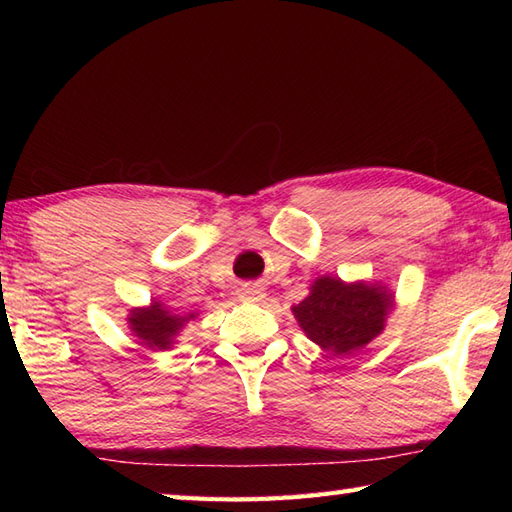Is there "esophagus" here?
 I'll return each mask as SVG.
<instances>
[{"label":"esophagus","mask_w":512,"mask_h":512,"mask_svg":"<svg viewBox=\"0 0 512 512\" xmlns=\"http://www.w3.org/2000/svg\"><path fill=\"white\" fill-rule=\"evenodd\" d=\"M239 299L246 301V303H257V301H264L266 299V292L262 286H244L242 292H239Z\"/></svg>","instance_id":"1"}]
</instances>
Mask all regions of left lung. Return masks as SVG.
<instances>
[{
  "label": "left lung",
  "instance_id": "left-lung-1",
  "mask_svg": "<svg viewBox=\"0 0 512 512\" xmlns=\"http://www.w3.org/2000/svg\"><path fill=\"white\" fill-rule=\"evenodd\" d=\"M396 308V297L380 281H343L334 275H319L310 295L292 314L303 334L332 356H350L378 334Z\"/></svg>",
  "mask_w": 512,
  "mask_h": 512
}]
</instances>
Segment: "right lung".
I'll list each match as a JSON object with an SVG mask.
<instances>
[{
	"label": "right lung",
	"instance_id": "1",
	"mask_svg": "<svg viewBox=\"0 0 512 512\" xmlns=\"http://www.w3.org/2000/svg\"><path fill=\"white\" fill-rule=\"evenodd\" d=\"M198 317V312L180 314L171 310L162 301H151L149 306L132 308L127 314V325L136 339L147 345L149 350L162 352L171 350L178 343V336L184 325Z\"/></svg>",
	"mask_w": 512,
	"mask_h": 512
}]
</instances>
